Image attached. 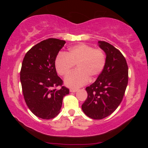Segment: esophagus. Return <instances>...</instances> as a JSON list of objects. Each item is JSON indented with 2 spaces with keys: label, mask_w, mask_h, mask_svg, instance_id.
I'll list each match as a JSON object with an SVG mask.
<instances>
[{
  "label": "esophagus",
  "mask_w": 148,
  "mask_h": 148,
  "mask_svg": "<svg viewBox=\"0 0 148 148\" xmlns=\"http://www.w3.org/2000/svg\"><path fill=\"white\" fill-rule=\"evenodd\" d=\"M69 91H70L71 92H76L78 91V89H70Z\"/></svg>",
  "instance_id": "esophagus-1"
}]
</instances>
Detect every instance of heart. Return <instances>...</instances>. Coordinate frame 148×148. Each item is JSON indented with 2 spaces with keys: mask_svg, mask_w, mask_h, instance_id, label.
<instances>
[{
  "mask_svg": "<svg viewBox=\"0 0 148 148\" xmlns=\"http://www.w3.org/2000/svg\"><path fill=\"white\" fill-rule=\"evenodd\" d=\"M106 55L101 49H94L90 46L79 44L70 47L64 53H60L55 60L56 71L65 76L76 64V70L64 79L67 87L78 88L89 81L96 79L106 64Z\"/></svg>",
  "mask_w": 148,
  "mask_h": 148,
  "instance_id": "b5f03b06",
  "label": "heart"
}]
</instances>
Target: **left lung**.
<instances>
[{
    "label": "left lung",
    "instance_id": "obj_1",
    "mask_svg": "<svg viewBox=\"0 0 148 148\" xmlns=\"http://www.w3.org/2000/svg\"><path fill=\"white\" fill-rule=\"evenodd\" d=\"M98 45L106 54V64L96 81L86 88L88 97L81 106L85 114L95 120L115 111L128 84V66L122 53L106 42L98 41Z\"/></svg>",
    "mask_w": 148,
    "mask_h": 148
}]
</instances>
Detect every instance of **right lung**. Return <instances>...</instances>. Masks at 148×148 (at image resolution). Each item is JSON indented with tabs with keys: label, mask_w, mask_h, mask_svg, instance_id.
I'll return each instance as SVG.
<instances>
[{
	"label": "right lung",
	"mask_w": 148,
	"mask_h": 148,
	"mask_svg": "<svg viewBox=\"0 0 148 148\" xmlns=\"http://www.w3.org/2000/svg\"><path fill=\"white\" fill-rule=\"evenodd\" d=\"M65 41L49 38L40 42L26 53L22 62L20 80L28 108L38 118L49 120L60 111L62 99L68 88L62 86L55 60Z\"/></svg>",
	"instance_id": "add662e5"
}]
</instances>
